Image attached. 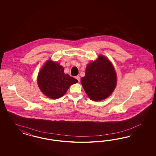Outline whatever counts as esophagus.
I'll use <instances>...</instances> for the list:
<instances>
[{
	"instance_id": "obj_1",
	"label": "esophagus",
	"mask_w": 156,
	"mask_h": 156,
	"mask_svg": "<svg viewBox=\"0 0 156 156\" xmlns=\"http://www.w3.org/2000/svg\"><path fill=\"white\" fill-rule=\"evenodd\" d=\"M76 78L78 80V82H80V76H76Z\"/></svg>"
}]
</instances>
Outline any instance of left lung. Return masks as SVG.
I'll use <instances>...</instances> for the list:
<instances>
[{
	"label": "left lung",
	"mask_w": 156,
	"mask_h": 156,
	"mask_svg": "<svg viewBox=\"0 0 156 156\" xmlns=\"http://www.w3.org/2000/svg\"><path fill=\"white\" fill-rule=\"evenodd\" d=\"M85 92L90 99L99 101L106 99L113 92L117 76L112 63L104 56L88 64L85 76L80 80Z\"/></svg>",
	"instance_id": "left-lung-1"
}]
</instances>
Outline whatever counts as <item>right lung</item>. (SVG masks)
Returning <instances> with one entry per match:
<instances>
[{
	"instance_id": "1",
	"label": "right lung",
	"mask_w": 156,
	"mask_h": 156,
	"mask_svg": "<svg viewBox=\"0 0 156 156\" xmlns=\"http://www.w3.org/2000/svg\"><path fill=\"white\" fill-rule=\"evenodd\" d=\"M38 85L41 91L49 98L58 99L66 93L77 80L64 73V68L58 62H46L38 73Z\"/></svg>"
}]
</instances>
